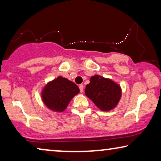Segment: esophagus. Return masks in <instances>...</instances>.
<instances>
[{"instance_id":"obj_1","label":"esophagus","mask_w":161,"mask_h":161,"mask_svg":"<svg viewBox=\"0 0 161 161\" xmlns=\"http://www.w3.org/2000/svg\"><path fill=\"white\" fill-rule=\"evenodd\" d=\"M83 88H84V86H83V85L81 84V85L79 86V89H80V91L81 93H83Z\"/></svg>"}]
</instances>
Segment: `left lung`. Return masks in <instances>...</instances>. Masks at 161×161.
Instances as JSON below:
<instances>
[{
  "instance_id": "left-lung-1",
  "label": "left lung",
  "mask_w": 161,
  "mask_h": 161,
  "mask_svg": "<svg viewBox=\"0 0 161 161\" xmlns=\"http://www.w3.org/2000/svg\"><path fill=\"white\" fill-rule=\"evenodd\" d=\"M86 85L85 94L100 111H111L117 106L122 97V88L112 79L94 75Z\"/></svg>"
}]
</instances>
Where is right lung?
Masks as SVG:
<instances>
[{
	"label": "right lung",
	"instance_id": "obj_1",
	"mask_svg": "<svg viewBox=\"0 0 161 161\" xmlns=\"http://www.w3.org/2000/svg\"><path fill=\"white\" fill-rule=\"evenodd\" d=\"M79 92L80 89L75 83L58 76L44 86L41 91V97L48 109L56 113H62L72 99Z\"/></svg>",
	"mask_w": 161,
	"mask_h": 161
}]
</instances>
